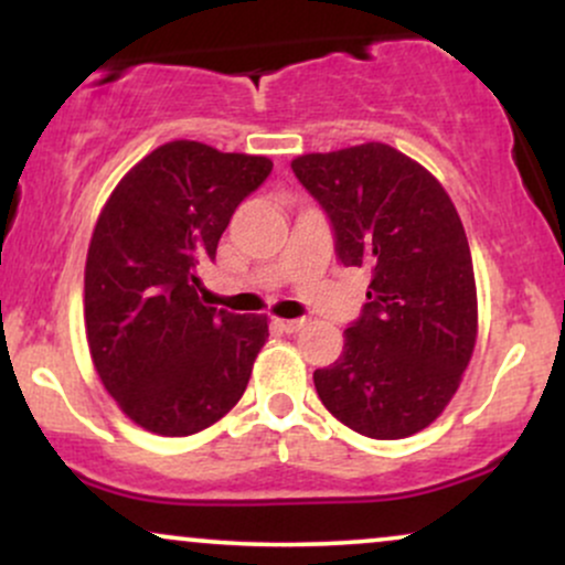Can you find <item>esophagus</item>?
Segmentation results:
<instances>
[{"label": "esophagus", "instance_id": "34e87169", "mask_svg": "<svg viewBox=\"0 0 565 565\" xmlns=\"http://www.w3.org/2000/svg\"><path fill=\"white\" fill-rule=\"evenodd\" d=\"M274 323H276L278 329H281V332L295 334V332H300V329L305 327V319H276Z\"/></svg>", "mask_w": 565, "mask_h": 565}]
</instances>
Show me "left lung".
Returning a JSON list of instances; mask_svg holds the SVG:
<instances>
[{
    "mask_svg": "<svg viewBox=\"0 0 565 565\" xmlns=\"http://www.w3.org/2000/svg\"><path fill=\"white\" fill-rule=\"evenodd\" d=\"M334 225L342 265L372 270L364 316L313 382L332 417L395 440L436 423L478 340V291L462 220L419 161L361 142L291 161Z\"/></svg>",
    "mask_w": 565,
    "mask_h": 565,
    "instance_id": "left-lung-1",
    "label": "left lung"
}]
</instances>
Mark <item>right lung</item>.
Returning a JSON list of instances; mask_svg holds the SVG:
<instances>
[{"instance_id": "obj_1", "label": "right lung", "mask_w": 565, "mask_h": 565, "mask_svg": "<svg viewBox=\"0 0 565 565\" xmlns=\"http://www.w3.org/2000/svg\"><path fill=\"white\" fill-rule=\"evenodd\" d=\"M274 170L268 157L196 140L153 148L97 215L84 265V329L97 377L157 436H193L238 404L268 316L199 300V263L215 260L231 215Z\"/></svg>"}]
</instances>
